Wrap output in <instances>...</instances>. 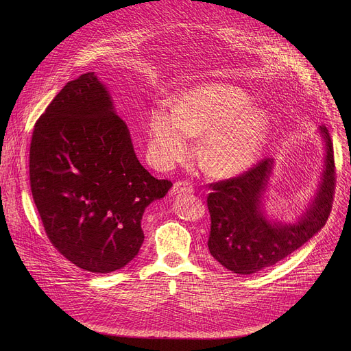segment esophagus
I'll return each instance as SVG.
<instances>
[{"label":"esophagus","mask_w":351,"mask_h":351,"mask_svg":"<svg viewBox=\"0 0 351 351\" xmlns=\"http://www.w3.org/2000/svg\"><path fill=\"white\" fill-rule=\"evenodd\" d=\"M194 191V186L184 180V182H176L172 189H171V194L175 195V194H184V193H193Z\"/></svg>","instance_id":"1"}]
</instances>
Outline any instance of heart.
Returning <instances> with one entry per match:
<instances>
[{
	"instance_id": "obj_1",
	"label": "heart",
	"mask_w": 351,
	"mask_h": 351,
	"mask_svg": "<svg viewBox=\"0 0 351 351\" xmlns=\"http://www.w3.org/2000/svg\"><path fill=\"white\" fill-rule=\"evenodd\" d=\"M243 90L206 84L184 94L179 106L160 103L149 115L148 157L171 168L193 154V136L204 135L202 156L215 176L237 175L260 157L269 132L268 114Z\"/></svg>"
}]
</instances>
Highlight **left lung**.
I'll return each mask as SVG.
<instances>
[{"label":"left lung","mask_w":351,"mask_h":351,"mask_svg":"<svg viewBox=\"0 0 351 351\" xmlns=\"http://www.w3.org/2000/svg\"><path fill=\"white\" fill-rule=\"evenodd\" d=\"M319 133L325 143L321 182L311 204L294 223L271 221L263 208L274 168L271 158L237 178L210 184L208 248L222 267L239 275L256 274L286 258L325 226L332 210L336 172L329 132L321 126Z\"/></svg>","instance_id":"left-lung-1"}]
</instances>
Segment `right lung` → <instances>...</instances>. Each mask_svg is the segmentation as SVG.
<instances>
[{"mask_svg": "<svg viewBox=\"0 0 351 351\" xmlns=\"http://www.w3.org/2000/svg\"><path fill=\"white\" fill-rule=\"evenodd\" d=\"M29 173L49 241L94 274L118 271L138 254L143 214L172 186L138 162L94 72L68 82L36 122Z\"/></svg>", "mask_w": 351, "mask_h": 351, "instance_id": "right-lung-1", "label": "right lung"}]
</instances>
